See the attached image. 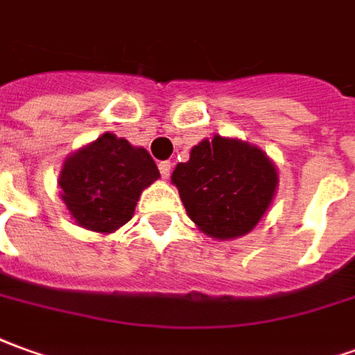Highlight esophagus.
I'll use <instances>...</instances> for the list:
<instances>
[{
  "label": "esophagus",
  "mask_w": 355,
  "mask_h": 355,
  "mask_svg": "<svg viewBox=\"0 0 355 355\" xmlns=\"http://www.w3.org/2000/svg\"><path fill=\"white\" fill-rule=\"evenodd\" d=\"M158 170L162 173L164 180H168V178H170V172H172V164L168 162V160H166V162H160L158 164Z\"/></svg>",
  "instance_id": "1"
}]
</instances>
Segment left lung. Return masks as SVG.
<instances>
[{
  "label": "left lung",
  "mask_w": 355,
  "mask_h": 355,
  "mask_svg": "<svg viewBox=\"0 0 355 355\" xmlns=\"http://www.w3.org/2000/svg\"><path fill=\"white\" fill-rule=\"evenodd\" d=\"M187 216L214 239L249 234L270 209L278 168L257 145L236 137L202 139L172 173Z\"/></svg>",
  "instance_id": "obj_1"
}]
</instances>
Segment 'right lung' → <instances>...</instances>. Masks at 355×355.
<instances>
[{"label": "right lung", "mask_w": 355, "mask_h": 355, "mask_svg": "<svg viewBox=\"0 0 355 355\" xmlns=\"http://www.w3.org/2000/svg\"><path fill=\"white\" fill-rule=\"evenodd\" d=\"M158 178L146 148L107 131L65 158L58 187L77 226L112 234L133 218L141 193Z\"/></svg>", "instance_id": "obj_1"}]
</instances>
